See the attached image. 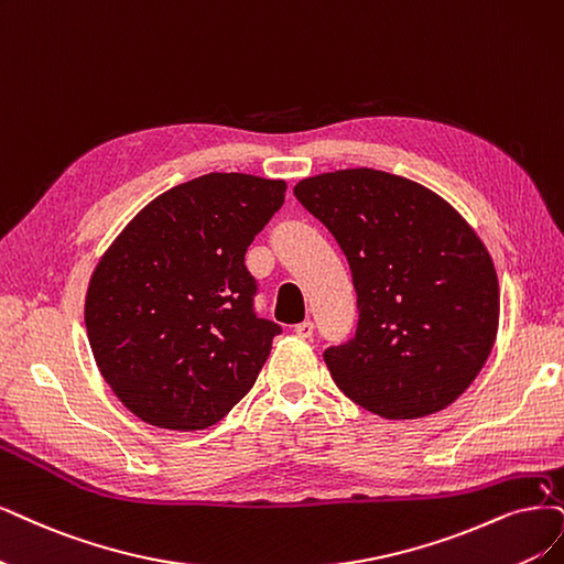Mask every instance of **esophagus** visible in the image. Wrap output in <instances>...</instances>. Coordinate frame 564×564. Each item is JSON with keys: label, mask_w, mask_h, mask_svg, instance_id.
<instances>
[{"label": "esophagus", "mask_w": 564, "mask_h": 564, "mask_svg": "<svg viewBox=\"0 0 564 564\" xmlns=\"http://www.w3.org/2000/svg\"><path fill=\"white\" fill-rule=\"evenodd\" d=\"M295 332H297V337H302V339H311V335H314V323H311V321H304V323L295 325Z\"/></svg>", "instance_id": "1"}]
</instances>
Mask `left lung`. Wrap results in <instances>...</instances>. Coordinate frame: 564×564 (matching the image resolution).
I'll return each mask as SVG.
<instances>
[{
    "label": "left lung",
    "instance_id": "8db88e82",
    "mask_svg": "<svg viewBox=\"0 0 564 564\" xmlns=\"http://www.w3.org/2000/svg\"><path fill=\"white\" fill-rule=\"evenodd\" d=\"M295 197L341 246L358 293L356 337L323 352L339 390L388 421L453 404L497 337L484 241L425 185L367 166L304 178Z\"/></svg>",
    "mask_w": 564,
    "mask_h": 564
}]
</instances>
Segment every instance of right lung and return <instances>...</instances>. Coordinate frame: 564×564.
Segmentation results:
<instances>
[{"label": "right lung", "mask_w": 564, "mask_h": 564, "mask_svg": "<svg viewBox=\"0 0 564 564\" xmlns=\"http://www.w3.org/2000/svg\"><path fill=\"white\" fill-rule=\"evenodd\" d=\"M285 181L206 174L162 193L97 262L86 295L95 362L143 423L206 430L253 388L281 325L256 314L243 256Z\"/></svg>", "instance_id": "1"}]
</instances>
